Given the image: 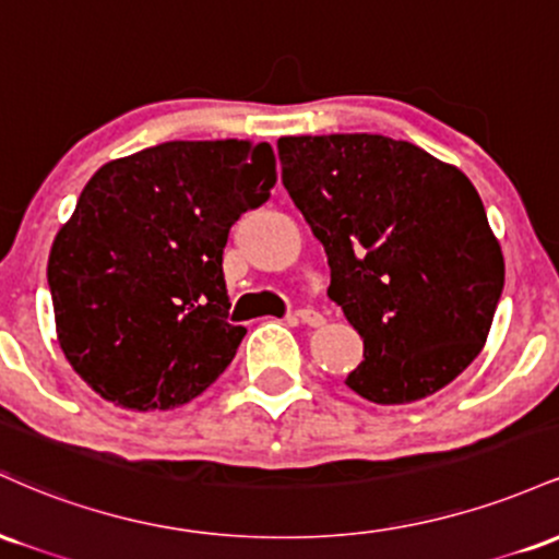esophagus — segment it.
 Instances as JSON below:
<instances>
[{"mask_svg": "<svg viewBox=\"0 0 559 559\" xmlns=\"http://www.w3.org/2000/svg\"><path fill=\"white\" fill-rule=\"evenodd\" d=\"M294 318H297L299 323L312 325V329H318V325L325 323V318L320 316L318 310H312V307H305V310H297V312H294Z\"/></svg>", "mask_w": 559, "mask_h": 559, "instance_id": "34e87169", "label": "esophagus"}]
</instances>
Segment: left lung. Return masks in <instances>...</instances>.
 <instances>
[{
  "label": "left lung",
  "instance_id": "1",
  "mask_svg": "<svg viewBox=\"0 0 559 559\" xmlns=\"http://www.w3.org/2000/svg\"><path fill=\"white\" fill-rule=\"evenodd\" d=\"M281 178L323 243L329 297L362 336L346 386L407 404L478 357L504 258L465 173L378 133L278 139Z\"/></svg>",
  "mask_w": 559,
  "mask_h": 559
}]
</instances>
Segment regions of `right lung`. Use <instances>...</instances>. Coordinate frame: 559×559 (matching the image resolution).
Here are the masks:
<instances>
[{
  "label": "right lung",
  "mask_w": 559,
  "mask_h": 559,
  "mask_svg": "<svg viewBox=\"0 0 559 559\" xmlns=\"http://www.w3.org/2000/svg\"><path fill=\"white\" fill-rule=\"evenodd\" d=\"M273 186V146L239 139L165 141L94 173L47 281L62 352L96 394L173 409L228 368L247 329L228 323L223 249Z\"/></svg>",
  "instance_id": "add662e5"
}]
</instances>
